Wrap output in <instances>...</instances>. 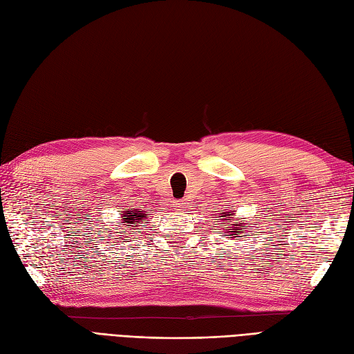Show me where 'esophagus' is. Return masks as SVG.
<instances>
[{"mask_svg":"<svg viewBox=\"0 0 354 354\" xmlns=\"http://www.w3.org/2000/svg\"><path fill=\"white\" fill-rule=\"evenodd\" d=\"M176 206L180 207V209H184V207L188 206V203H187V201H184V198H180V201L176 202Z\"/></svg>","mask_w":354,"mask_h":354,"instance_id":"1","label":"esophagus"}]
</instances>
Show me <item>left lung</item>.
Instances as JSON below:
<instances>
[{"label": "left lung", "mask_w": 354, "mask_h": 354, "mask_svg": "<svg viewBox=\"0 0 354 354\" xmlns=\"http://www.w3.org/2000/svg\"><path fill=\"white\" fill-rule=\"evenodd\" d=\"M234 211H232V212H225V215L224 216H229V215H232ZM221 225H232L230 223H227V224H224V223H221ZM234 225H238V224H234ZM243 227H248V225H241V227H236V230H234V229H229V227H223L224 230H232V232H234V233H236V234H239L241 232H238V230H242ZM227 236H232V234H227Z\"/></svg>", "instance_id": "left-lung-1"}]
</instances>
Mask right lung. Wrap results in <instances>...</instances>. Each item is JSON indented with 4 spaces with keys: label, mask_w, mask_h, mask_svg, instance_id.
Instances as JSON below:
<instances>
[{
    "label": "right lung",
    "mask_w": 354,
    "mask_h": 354,
    "mask_svg": "<svg viewBox=\"0 0 354 354\" xmlns=\"http://www.w3.org/2000/svg\"><path fill=\"white\" fill-rule=\"evenodd\" d=\"M122 216H125V218H124V223H127V224H124L125 227H129V225H131V227H136V224H138L140 220L147 218L148 214H145L142 209H134V207H131V209L127 211ZM122 230L125 232L127 229H122Z\"/></svg>",
    "instance_id": "add662e5"
}]
</instances>
